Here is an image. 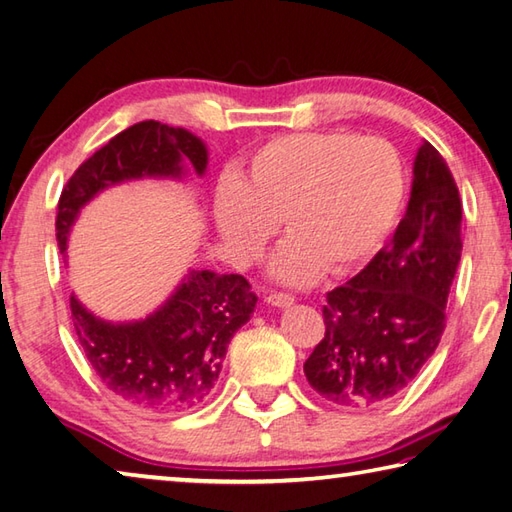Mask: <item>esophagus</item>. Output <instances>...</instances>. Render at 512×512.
<instances>
[{"label":"esophagus","instance_id":"obj_1","mask_svg":"<svg viewBox=\"0 0 512 512\" xmlns=\"http://www.w3.org/2000/svg\"><path fill=\"white\" fill-rule=\"evenodd\" d=\"M266 304L268 306H275V308H288L295 304V297L293 295H286V293H270L266 297Z\"/></svg>","mask_w":512,"mask_h":512}]
</instances>
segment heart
I'll list each match as a JSON object with an SVG mask.
<instances>
[{"mask_svg":"<svg viewBox=\"0 0 512 512\" xmlns=\"http://www.w3.org/2000/svg\"><path fill=\"white\" fill-rule=\"evenodd\" d=\"M406 193L404 162L379 137L297 133L257 148L239 179L215 193V224L237 262L262 257L282 219L286 242L270 275L310 284L368 262L395 226Z\"/></svg>","mask_w":512,"mask_h":512,"instance_id":"heart-1","label":"heart"}]
</instances>
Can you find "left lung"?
Listing matches in <instances>:
<instances>
[{"instance_id":"1","label":"left lung","mask_w":512,"mask_h":512,"mask_svg":"<svg viewBox=\"0 0 512 512\" xmlns=\"http://www.w3.org/2000/svg\"><path fill=\"white\" fill-rule=\"evenodd\" d=\"M462 202L433 144L419 146L406 215L362 273L326 295L308 384L339 406H377L415 382L444 333L462 259Z\"/></svg>"}]
</instances>
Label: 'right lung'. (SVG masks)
<instances>
[{
    "mask_svg": "<svg viewBox=\"0 0 512 512\" xmlns=\"http://www.w3.org/2000/svg\"><path fill=\"white\" fill-rule=\"evenodd\" d=\"M208 148L186 128L139 122L115 135L75 170L57 206L62 253L82 208L106 188L137 179H182L206 173ZM242 275L190 268L162 306L144 319L108 322L70 297L86 359L117 399L135 410L177 413L215 388L230 339L253 315L257 297Z\"/></svg>",
    "mask_w": 512,
    "mask_h": 512,
    "instance_id": "add662e5",
    "label": "right lung"
}]
</instances>
